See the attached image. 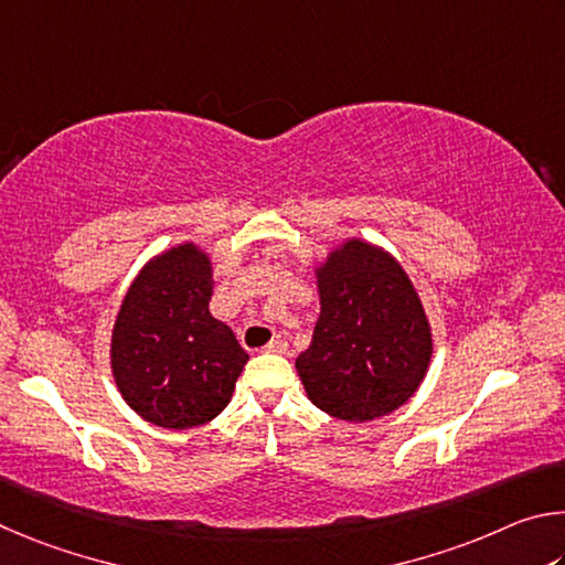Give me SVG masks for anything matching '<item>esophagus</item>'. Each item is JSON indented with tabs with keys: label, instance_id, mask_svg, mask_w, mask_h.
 I'll list each match as a JSON object with an SVG mask.
<instances>
[{
	"label": "esophagus",
	"instance_id": "34e87169",
	"mask_svg": "<svg viewBox=\"0 0 565 565\" xmlns=\"http://www.w3.org/2000/svg\"><path fill=\"white\" fill-rule=\"evenodd\" d=\"M263 352H267V354H285V352H288V342H285V340H273V342L265 344Z\"/></svg>",
	"mask_w": 565,
	"mask_h": 565
}]
</instances>
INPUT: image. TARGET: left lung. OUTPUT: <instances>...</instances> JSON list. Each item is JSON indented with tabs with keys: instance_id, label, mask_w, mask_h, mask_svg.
<instances>
[{
	"instance_id": "left-lung-1",
	"label": "left lung",
	"mask_w": 565,
	"mask_h": 565,
	"mask_svg": "<svg viewBox=\"0 0 565 565\" xmlns=\"http://www.w3.org/2000/svg\"><path fill=\"white\" fill-rule=\"evenodd\" d=\"M315 275L320 318L295 360L310 402L344 422L399 409L431 362V328L409 275L360 237L332 250Z\"/></svg>"
}]
</instances>
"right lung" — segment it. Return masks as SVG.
I'll list each match as a JSON object with an SVG mask.
<instances>
[{
  "mask_svg": "<svg viewBox=\"0 0 565 565\" xmlns=\"http://www.w3.org/2000/svg\"><path fill=\"white\" fill-rule=\"evenodd\" d=\"M211 295V257L183 243L143 265L118 310L111 334L116 387L156 427H201L233 397L247 352L207 310Z\"/></svg>",
  "mask_w": 565,
  "mask_h": 565,
  "instance_id": "add662e5",
  "label": "right lung"
}]
</instances>
